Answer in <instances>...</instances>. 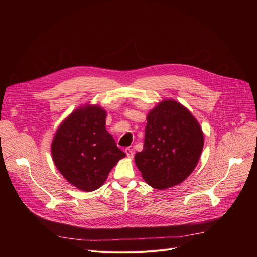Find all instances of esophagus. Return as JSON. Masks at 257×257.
Returning <instances> with one entry per match:
<instances>
[{"mask_svg":"<svg viewBox=\"0 0 257 257\" xmlns=\"http://www.w3.org/2000/svg\"><path fill=\"white\" fill-rule=\"evenodd\" d=\"M125 152H126V154H127V157L128 158H133V151H132V149H130V148H126L125 149Z\"/></svg>","mask_w":257,"mask_h":257,"instance_id":"1","label":"esophagus"}]
</instances>
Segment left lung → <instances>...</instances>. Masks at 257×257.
<instances>
[{
    "label": "left lung",
    "instance_id": "left-lung-1",
    "mask_svg": "<svg viewBox=\"0 0 257 257\" xmlns=\"http://www.w3.org/2000/svg\"><path fill=\"white\" fill-rule=\"evenodd\" d=\"M203 146V131L191 111L177 101L164 100L147 115L144 149L134 161L148 184L166 190L190 176Z\"/></svg>",
    "mask_w": 257,
    "mask_h": 257
}]
</instances>
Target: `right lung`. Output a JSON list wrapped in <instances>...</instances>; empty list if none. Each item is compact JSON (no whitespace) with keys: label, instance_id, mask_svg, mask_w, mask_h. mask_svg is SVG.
I'll list each match as a JSON object with an SVG mask.
<instances>
[{"label":"right lung","instance_id":"add662e5","mask_svg":"<svg viewBox=\"0 0 257 257\" xmlns=\"http://www.w3.org/2000/svg\"><path fill=\"white\" fill-rule=\"evenodd\" d=\"M107 112L84 105L62 120L51 145L54 164L70 184L83 192L98 190L126 154L106 130Z\"/></svg>","mask_w":257,"mask_h":257}]
</instances>
